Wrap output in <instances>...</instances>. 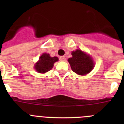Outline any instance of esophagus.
Listing matches in <instances>:
<instances>
[{"instance_id": "34e87169", "label": "esophagus", "mask_w": 124, "mask_h": 124, "mask_svg": "<svg viewBox=\"0 0 124 124\" xmlns=\"http://www.w3.org/2000/svg\"><path fill=\"white\" fill-rule=\"evenodd\" d=\"M60 61H66V58L64 56H60Z\"/></svg>"}]
</instances>
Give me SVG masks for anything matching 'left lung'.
<instances>
[{"label": "left lung", "instance_id": "1", "mask_svg": "<svg viewBox=\"0 0 124 124\" xmlns=\"http://www.w3.org/2000/svg\"><path fill=\"white\" fill-rule=\"evenodd\" d=\"M71 54L72 57L68 61L74 73L84 76L91 71L94 66V63L90 56L79 49L72 51Z\"/></svg>", "mask_w": 124, "mask_h": 124}]
</instances>
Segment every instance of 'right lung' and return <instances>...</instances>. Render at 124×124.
Returning <instances> with one entry per match:
<instances>
[{
    "instance_id": "right-lung-1",
    "label": "right lung",
    "mask_w": 124,
    "mask_h": 124,
    "mask_svg": "<svg viewBox=\"0 0 124 124\" xmlns=\"http://www.w3.org/2000/svg\"><path fill=\"white\" fill-rule=\"evenodd\" d=\"M58 61V57H51L48 53H43L39 60L35 63L34 68L38 73H45L51 70L54 63Z\"/></svg>"
}]
</instances>
